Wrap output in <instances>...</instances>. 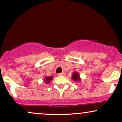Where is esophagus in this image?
Listing matches in <instances>:
<instances>
[{
  "mask_svg": "<svg viewBox=\"0 0 122 122\" xmlns=\"http://www.w3.org/2000/svg\"><path fill=\"white\" fill-rule=\"evenodd\" d=\"M65 75V72H62V73H58V76H64Z\"/></svg>",
  "mask_w": 122,
  "mask_h": 122,
  "instance_id": "obj_1",
  "label": "esophagus"
}]
</instances>
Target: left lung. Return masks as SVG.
I'll return each mask as SVG.
<instances>
[{
  "label": "left lung",
  "instance_id": "obj_1",
  "mask_svg": "<svg viewBox=\"0 0 122 122\" xmlns=\"http://www.w3.org/2000/svg\"><path fill=\"white\" fill-rule=\"evenodd\" d=\"M72 79L73 80H74L75 81H81V79L80 77V75L79 73L75 72L73 73L72 74Z\"/></svg>",
  "mask_w": 122,
  "mask_h": 122
}]
</instances>
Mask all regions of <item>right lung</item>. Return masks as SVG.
<instances>
[{
	"mask_svg": "<svg viewBox=\"0 0 122 122\" xmlns=\"http://www.w3.org/2000/svg\"><path fill=\"white\" fill-rule=\"evenodd\" d=\"M53 79V76H49V77H45L44 78V81L46 84H49L50 81Z\"/></svg>",
	"mask_w": 122,
	"mask_h": 122,
	"instance_id": "1",
	"label": "right lung"
}]
</instances>
